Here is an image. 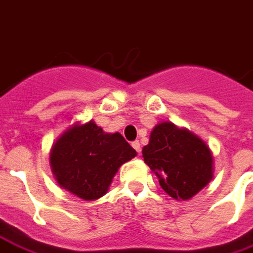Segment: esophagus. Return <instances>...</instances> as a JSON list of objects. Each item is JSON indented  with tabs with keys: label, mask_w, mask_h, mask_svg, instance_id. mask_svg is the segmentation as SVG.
I'll return each instance as SVG.
<instances>
[{
	"label": "esophagus",
	"mask_w": 253,
	"mask_h": 253,
	"mask_svg": "<svg viewBox=\"0 0 253 253\" xmlns=\"http://www.w3.org/2000/svg\"><path fill=\"white\" fill-rule=\"evenodd\" d=\"M131 145H132V148L137 152V153H140V141L139 140L132 141V143H131Z\"/></svg>",
	"instance_id": "34e87169"
}]
</instances>
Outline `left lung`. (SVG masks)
<instances>
[{
  "instance_id": "8db88e82",
  "label": "left lung",
  "mask_w": 253,
  "mask_h": 253,
  "mask_svg": "<svg viewBox=\"0 0 253 253\" xmlns=\"http://www.w3.org/2000/svg\"><path fill=\"white\" fill-rule=\"evenodd\" d=\"M143 157L162 190L176 200L191 199L213 178V157L207 144L170 122L153 128Z\"/></svg>"
}]
</instances>
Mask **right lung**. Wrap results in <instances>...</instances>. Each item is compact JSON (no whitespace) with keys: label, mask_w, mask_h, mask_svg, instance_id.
Returning <instances> with one entry per match:
<instances>
[{"label":"right lung","mask_w":253,"mask_h":253,"mask_svg":"<svg viewBox=\"0 0 253 253\" xmlns=\"http://www.w3.org/2000/svg\"><path fill=\"white\" fill-rule=\"evenodd\" d=\"M136 156L121 133H105L94 122L69 128L55 141L50 166L61 187L84 200L106 194L113 176Z\"/></svg>","instance_id":"add662e5"}]
</instances>
